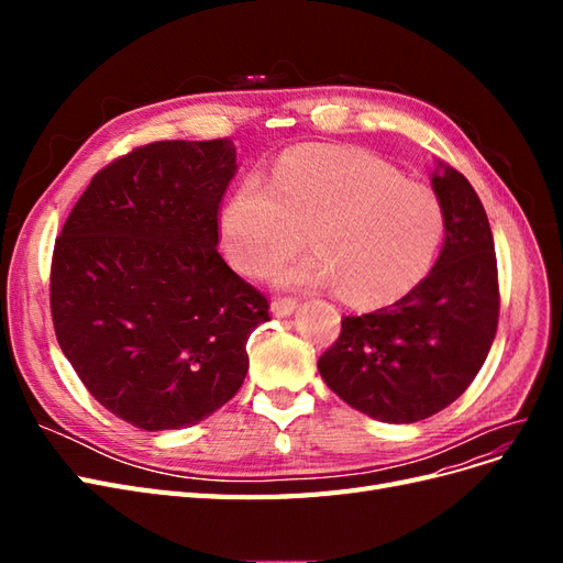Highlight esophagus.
I'll list each match as a JSON object with an SVG mask.
<instances>
[{
  "mask_svg": "<svg viewBox=\"0 0 563 563\" xmlns=\"http://www.w3.org/2000/svg\"><path fill=\"white\" fill-rule=\"evenodd\" d=\"M296 310H298V302H296V300H291V298H277L275 302L269 305V312H272V317H277V319L291 317Z\"/></svg>",
  "mask_w": 563,
  "mask_h": 563,
  "instance_id": "34e87169",
  "label": "esophagus"
}]
</instances>
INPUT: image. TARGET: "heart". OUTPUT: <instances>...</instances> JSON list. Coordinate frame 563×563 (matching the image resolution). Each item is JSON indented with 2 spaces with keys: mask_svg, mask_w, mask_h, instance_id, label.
I'll return each instance as SVG.
<instances>
[{
  "mask_svg": "<svg viewBox=\"0 0 563 563\" xmlns=\"http://www.w3.org/2000/svg\"><path fill=\"white\" fill-rule=\"evenodd\" d=\"M305 232L317 255L279 267V286L338 288L354 308H385L428 277L444 211L378 157L308 145L286 152L272 180L244 178L218 213L220 246L249 277L302 249Z\"/></svg>",
  "mask_w": 563,
  "mask_h": 563,
  "instance_id": "b5f03b06",
  "label": "heart"
}]
</instances>
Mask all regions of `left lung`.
Instances as JSON below:
<instances>
[{
	"label": "left lung",
	"instance_id": "1",
	"mask_svg": "<svg viewBox=\"0 0 563 563\" xmlns=\"http://www.w3.org/2000/svg\"><path fill=\"white\" fill-rule=\"evenodd\" d=\"M444 244L430 275L395 305L343 317L317 362L323 383L380 422H418L451 406L482 371L498 329L500 294L482 199L453 166L430 174Z\"/></svg>",
	"mask_w": 563,
	"mask_h": 563
}]
</instances>
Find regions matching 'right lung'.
I'll return each mask as SVG.
<instances>
[{
  "instance_id": "1",
  "label": "right lung",
  "mask_w": 563,
  "mask_h": 563,
  "mask_svg": "<svg viewBox=\"0 0 563 563\" xmlns=\"http://www.w3.org/2000/svg\"><path fill=\"white\" fill-rule=\"evenodd\" d=\"M220 141H164L96 174L56 240L58 345L110 413L147 432L209 418L240 391L267 300L218 253L236 174Z\"/></svg>"
}]
</instances>
